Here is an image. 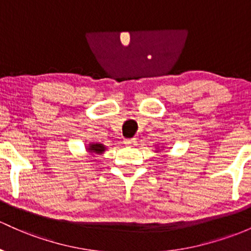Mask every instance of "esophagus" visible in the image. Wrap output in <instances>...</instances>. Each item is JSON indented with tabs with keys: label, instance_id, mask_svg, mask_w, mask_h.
<instances>
[{
	"label": "esophagus",
	"instance_id": "34e87169",
	"mask_svg": "<svg viewBox=\"0 0 251 251\" xmlns=\"http://www.w3.org/2000/svg\"><path fill=\"white\" fill-rule=\"evenodd\" d=\"M125 145L128 147H136L137 146V142L135 139H126L125 140Z\"/></svg>",
	"mask_w": 251,
	"mask_h": 251
}]
</instances>
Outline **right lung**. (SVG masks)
<instances>
[{"label": "right lung", "mask_w": 251, "mask_h": 251, "mask_svg": "<svg viewBox=\"0 0 251 251\" xmlns=\"http://www.w3.org/2000/svg\"><path fill=\"white\" fill-rule=\"evenodd\" d=\"M88 151L91 153H97V154H101L105 151V147L101 144H91L88 147Z\"/></svg>", "instance_id": "add662e5"}]
</instances>
